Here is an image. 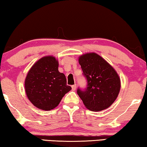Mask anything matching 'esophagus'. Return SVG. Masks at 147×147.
Returning <instances> with one entry per match:
<instances>
[{"instance_id": "esophagus-1", "label": "esophagus", "mask_w": 147, "mask_h": 147, "mask_svg": "<svg viewBox=\"0 0 147 147\" xmlns=\"http://www.w3.org/2000/svg\"><path fill=\"white\" fill-rule=\"evenodd\" d=\"M71 88H72V89H73L74 91L76 90V84H74V85H73V86H71Z\"/></svg>"}]
</instances>
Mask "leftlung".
I'll return each instance as SVG.
<instances>
[{"label": "left lung", "instance_id": "8db88e82", "mask_svg": "<svg viewBox=\"0 0 147 147\" xmlns=\"http://www.w3.org/2000/svg\"><path fill=\"white\" fill-rule=\"evenodd\" d=\"M83 74L87 80L85 90L77 93L85 106L93 111L109 107L117 97L121 80L115 69L95 53H87L79 58Z\"/></svg>", "mask_w": 147, "mask_h": 147}]
</instances>
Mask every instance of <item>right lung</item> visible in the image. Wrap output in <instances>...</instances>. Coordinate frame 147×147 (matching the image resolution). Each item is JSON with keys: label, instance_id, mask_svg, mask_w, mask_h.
I'll return each mask as SVG.
<instances>
[{"label": "right lung", "instance_id": "right-lung-1", "mask_svg": "<svg viewBox=\"0 0 147 147\" xmlns=\"http://www.w3.org/2000/svg\"><path fill=\"white\" fill-rule=\"evenodd\" d=\"M58 61L52 56L38 60L25 79V91L30 101L38 109L49 111L58 105L71 88L65 76L58 71Z\"/></svg>", "mask_w": 147, "mask_h": 147}]
</instances>
